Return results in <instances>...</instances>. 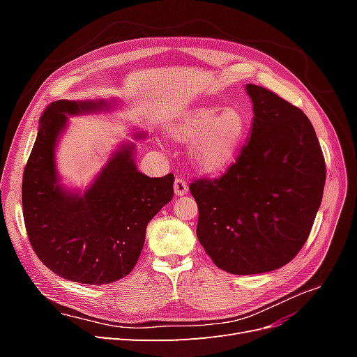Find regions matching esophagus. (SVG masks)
<instances>
[{"mask_svg":"<svg viewBox=\"0 0 357 357\" xmlns=\"http://www.w3.org/2000/svg\"><path fill=\"white\" fill-rule=\"evenodd\" d=\"M174 192H176V195L177 197H185L186 193L189 192V186H188V183L183 180V178H176V181H174Z\"/></svg>","mask_w":357,"mask_h":357,"instance_id":"esophagus-1","label":"esophagus"}]
</instances>
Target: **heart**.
Returning a JSON list of instances; mask_svg holds the SVG:
<instances>
[{
	"mask_svg": "<svg viewBox=\"0 0 357 357\" xmlns=\"http://www.w3.org/2000/svg\"><path fill=\"white\" fill-rule=\"evenodd\" d=\"M168 137L192 144V167L204 176H222L235 164L248 132V116L241 107L201 104L172 116L165 125Z\"/></svg>",
	"mask_w": 357,
	"mask_h": 357,
	"instance_id": "b5f03b06",
	"label": "heart"
}]
</instances>
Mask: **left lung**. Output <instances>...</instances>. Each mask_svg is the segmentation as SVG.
<instances>
[{"label": "left lung", "instance_id": "left-lung-1", "mask_svg": "<svg viewBox=\"0 0 357 357\" xmlns=\"http://www.w3.org/2000/svg\"><path fill=\"white\" fill-rule=\"evenodd\" d=\"M247 143L229 171L190 183L197 235L215 266L236 275L274 271L305 244L321 204L325 159L308 117L262 86Z\"/></svg>", "mask_w": 357, "mask_h": 357}]
</instances>
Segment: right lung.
<instances>
[{"label": "right lung", "mask_w": 357, "mask_h": 357, "mask_svg": "<svg viewBox=\"0 0 357 357\" xmlns=\"http://www.w3.org/2000/svg\"><path fill=\"white\" fill-rule=\"evenodd\" d=\"M117 98L59 100L43 113L22 181L26 232L50 271L74 283L109 284L132 271L147 223L174 195V176L138 171L134 142L119 143L84 189L62 183L56 150L70 117L113 112ZM135 139L147 134L134 131Z\"/></svg>", "instance_id": "obj_1"}]
</instances>
